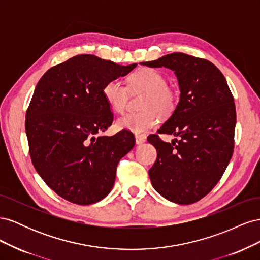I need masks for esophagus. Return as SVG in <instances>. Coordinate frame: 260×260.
Wrapping results in <instances>:
<instances>
[{
    "label": "esophagus",
    "mask_w": 260,
    "mask_h": 260,
    "mask_svg": "<svg viewBox=\"0 0 260 260\" xmlns=\"http://www.w3.org/2000/svg\"><path fill=\"white\" fill-rule=\"evenodd\" d=\"M146 141V139L144 138V137H141V136H136V143L138 144V145H141V144H143L144 142Z\"/></svg>",
    "instance_id": "1"
}]
</instances>
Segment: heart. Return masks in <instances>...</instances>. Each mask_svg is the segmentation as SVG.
Segmentation results:
<instances>
[{"label":"heart","instance_id":"b5f03b06","mask_svg":"<svg viewBox=\"0 0 260 260\" xmlns=\"http://www.w3.org/2000/svg\"><path fill=\"white\" fill-rule=\"evenodd\" d=\"M131 90H142L146 94L143 99L141 113H128L118 118L116 127L135 135H144L158 123L157 113L168 115L176 107V94L167 86V79L160 72L154 68L142 67L129 77ZM106 103L115 112H122L129 98V89L120 79L108 80L102 89Z\"/></svg>","mask_w":260,"mask_h":260}]
</instances>
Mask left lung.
Here are the masks:
<instances>
[{
  "label": "left lung",
  "instance_id": "obj_1",
  "mask_svg": "<svg viewBox=\"0 0 260 260\" xmlns=\"http://www.w3.org/2000/svg\"><path fill=\"white\" fill-rule=\"evenodd\" d=\"M141 65L175 72L180 89L175 112L158 133L174 135L171 143L157 135L147 141L157 151L148 170L152 185L181 205L200 201L221 179L233 154L237 113L222 73L212 62L171 53Z\"/></svg>",
  "mask_w": 260,
  "mask_h": 260
}]
</instances>
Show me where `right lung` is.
Listing matches in <instances>:
<instances>
[{"instance_id":"obj_1","label":"right lung","mask_w":260,"mask_h":260,"mask_svg":"<svg viewBox=\"0 0 260 260\" xmlns=\"http://www.w3.org/2000/svg\"><path fill=\"white\" fill-rule=\"evenodd\" d=\"M137 66L81 54L39 80L26 113L29 152L38 174L60 198L90 205L112 191L117 165L136 141L125 130L102 135L114 120L102 89Z\"/></svg>"}]
</instances>
